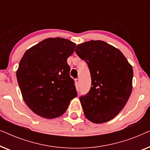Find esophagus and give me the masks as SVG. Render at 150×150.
<instances>
[{
	"mask_svg": "<svg viewBox=\"0 0 150 150\" xmlns=\"http://www.w3.org/2000/svg\"><path fill=\"white\" fill-rule=\"evenodd\" d=\"M75 82H76V85L79 86V84H80V80L79 79H75Z\"/></svg>",
	"mask_w": 150,
	"mask_h": 150,
	"instance_id": "34e87169",
	"label": "esophagus"
}]
</instances>
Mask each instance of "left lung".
Wrapping results in <instances>:
<instances>
[{
    "label": "left lung",
    "mask_w": 150,
    "mask_h": 150,
    "mask_svg": "<svg viewBox=\"0 0 150 150\" xmlns=\"http://www.w3.org/2000/svg\"><path fill=\"white\" fill-rule=\"evenodd\" d=\"M91 76L89 93L80 98L86 118L95 124L111 120L126 105L132 90V67L115 47L101 40L77 45Z\"/></svg>",
    "instance_id": "1"
}]
</instances>
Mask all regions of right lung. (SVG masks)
Wrapping results in <instances>:
<instances>
[{"label":"right lung","instance_id":"add662e5","mask_svg":"<svg viewBox=\"0 0 150 150\" xmlns=\"http://www.w3.org/2000/svg\"><path fill=\"white\" fill-rule=\"evenodd\" d=\"M76 44L65 38H47L28 49L16 76L22 98L33 112L46 119L62 115L77 96L67 59Z\"/></svg>","mask_w":150,"mask_h":150}]
</instances>
